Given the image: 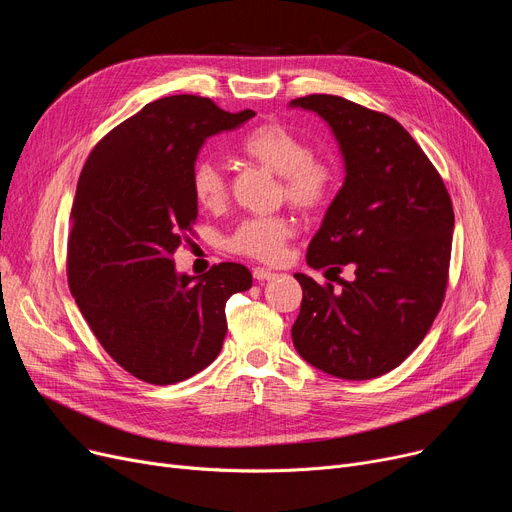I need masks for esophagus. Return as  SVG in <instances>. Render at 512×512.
Returning <instances> with one entry per match:
<instances>
[{"label":"esophagus","mask_w":512,"mask_h":512,"mask_svg":"<svg viewBox=\"0 0 512 512\" xmlns=\"http://www.w3.org/2000/svg\"><path fill=\"white\" fill-rule=\"evenodd\" d=\"M278 274L267 270V267H253V278L255 280H274Z\"/></svg>","instance_id":"34e87169"}]
</instances>
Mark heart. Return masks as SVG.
Returning <instances> with one entry per match:
<instances>
[{
  "instance_id": "heart-1",
  "label": "heart",
  "mask_w": 512,
  "mask_h": 512,
  "mask_svg": "<svg viewBox=\"0 0 512 512\" xmlns=\"http://www.w3.org/2000/svg\"><path fill=\"white\" fill-rule=\"evenodd\" d=\"M238 151L253 164L278 174L280 197L303 213H317L332 201L338 186V168L332 159L311 153V145L282 124H259L238 143ZM193 197L203 209H220L226 201V178L222 170L201 161L191 174ZM294 234L288 215H259L242 220L228 236V251L274 263L284 255Z\"/></svg>"
}]
</instances>
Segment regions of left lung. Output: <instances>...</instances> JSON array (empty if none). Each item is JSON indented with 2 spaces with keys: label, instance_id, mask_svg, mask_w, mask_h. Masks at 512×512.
<instances>
[{
  "label": "left lung",
  "instance_id": "1",
  "mask_svg": "<svg viewBox=\"0 0 512 512\" xmlns=\"http://www.w3.org/2000/svg\"><path fill=\"white\" fill-rule=\"evenodd\" d=\"M292 105L332 126L346 164L340 193L307 249V263L334 272L338 288L294 274L303 303L292 342L307 363L336 378H380L415 351L442 309L452 201L432 161L388 114L338 95ZM344 266L351 281L337 278Z\"/></svg>",
  "mask_w": 512,
  "mask_h": 512
}]
</instances>
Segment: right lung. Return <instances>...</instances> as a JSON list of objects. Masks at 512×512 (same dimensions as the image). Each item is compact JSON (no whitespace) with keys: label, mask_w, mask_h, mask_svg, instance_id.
<instances>
[{"label":"right lung","mask_w":512,"mask_h":512,"mask_svg":"<svg viewBox=\"0 0 512 512\" xmlns=\"http://www.w3.org/2000/svg\"><path fill=\"white\" fill-rule=\"evenodd\" d=\"M253 116L209 97H161L107 132L80 172L68 286L105 353L141 382L168 386L205 369L228 332L226 301L253 286L240 263L199 280L174 270L199 215L191 174L201 145Z\"/></svg>","instance_id":"right-lung-1"}]
</instances>
